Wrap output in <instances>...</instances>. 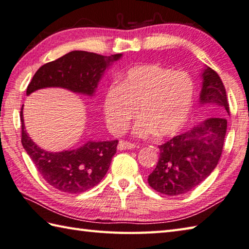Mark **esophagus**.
<instances>
[{
  "label": "esophagus",
  "instance_id": "obj_1",
  "mask_svg": "<svg viewBox=\"0 0 249 249\" xmlns=\"http://www.w3.org/2000/svg\"><path fill=\"white\" fill-rule=\"evenodd\" d=\"M136 147V144L133 142H128V141H120L118 149L119 150H130L134 149Z\"/></svg>",
  "mask_w": 249,
  "mask_h": 249
}]
</instances>
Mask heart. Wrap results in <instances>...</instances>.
Masks as SVG:
<instances>
[{
  "instance_id": "b5f03b06",
  "label": "heart",
  "mask_w": 249,
  "mask_h": 249,
  "mask_svg": "<svg viewBox=\"0 0 249 249\" xmlns=\"http://www.w3.org/2000/svg\"><path fill=\"white\" fill-rule=\"evenodd\" d=\"M194 92L196 83L190 73L142 63L129 68L119 85L106 89L102 108L114 134L124 133L138 111L141 118L134 133L142 138L154 134L165 138L176 135L187 123Z\"/></svg>"
}]
</instances>
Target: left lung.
<instances>
[{"label":"left lung","instance_id":"left-lung-1","mask_svg":"<svg viewBox=\"0 0 249 249\" xmlns=\"http://www.w3.org/2000/svg\"><path fill=\"white\" fill-rule=\"evenodd\" d=\"M199 100L211 107L216 118L159 145V162L149 175L148 182L165 196L191 191L212 174L221 157L227 131L226 116L230 115V107L225 85L212 68L203 73Z\"/></svg>","mask_w":249,"mask_h":249}]
</instances>
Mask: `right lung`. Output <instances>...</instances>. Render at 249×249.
Instances as JSON below:
<instances>
[{
  "label": "right lung",
  "instance_id": "add662e5",
  "mask_svg": "<svg viewBox=\"0 0 249 249\" xmlns=\"http://www.w3.org/2000/svg\"><path fill=\"white\" fill-rule=\"evenodd\" d=\"M122 55L110 57L85 51H73L38 69L28 85L27 95L44 87H63L75 92L92 95L102 73L110 62ZM21 143L38 173L47 183L67 193H82L95 187L105 177L119 140L89 142L81 148L62 152H47L29 137L24 130L22 108Z\"/></svg>",
  "mask_w": 249,
  "mask_h": 249
}]
</instances>
